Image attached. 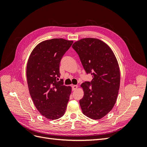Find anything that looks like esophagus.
I'll use <instances>...</instances> for the list:
<instances>
[{
    "label": "esophagus",
    "instance_id": "1",
    "mask_svg": "<svg viewBox=\"0 0 147 147\" xmlns=\"http://www.w3.org/2000/svg\"><path fill=\"white\" fill-rule=\"evenodd\" d=\"M77 88H78V86H77V85H72V90H73V91L76 90L77 89Z\"/></svg>",
    "mask_w": 147,
    "mask_h": 147
}]
</instances>
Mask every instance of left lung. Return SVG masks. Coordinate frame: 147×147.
<instances>
[{"label":"left lung","instance_id":"obj_1","mask_svg":"<svg viewBox=\"0 0 147 147\" xmlns=\"http://www.w3.org/2000/svg\"><path fill=\"white\" fill-rule=\"evenodd\" d=\"M72 48L86 74L92 77L91 82L81 85L84 96L79 102L82 112L91 119H100L112 109L118 94L120 72L116 57L106 43L97 38H82Z\"/></svg>","mask_w":147,"mask_h":147}]
</instances>
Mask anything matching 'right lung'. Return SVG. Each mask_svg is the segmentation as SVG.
Here are the masks:
<instances>
[{
	"label": "right lung",
	"mask_w": 147,
	"mask_h": 147,
	"mask_svg": "<svg viewBox=\"0 0 147 147\" xmlns=\"http://www.w3.org/2000/svg\"><path fill=\"white\" fill-rule=\"evenodd\" d=\"M73 41L53 38L40 43L28 59L26 75L29 93L35 107L43 116L56 119L65 113L71 87L64 85L59 65Z\"/></svg>",
	"instance_id": "right-lung-1"
}]
</instances>
